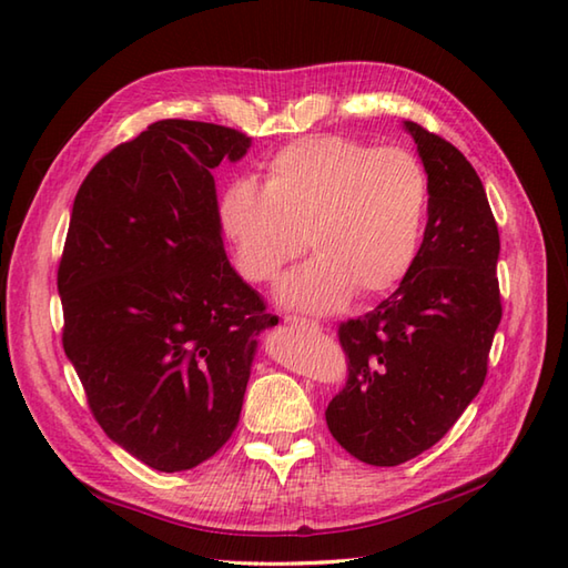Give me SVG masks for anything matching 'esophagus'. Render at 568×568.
<instances>
[{
	"label": "esophagus",
	"instance_id": "obj_1",
	"mask_svg": "<svg viewBox=\"0 0 568 568\" xmlns=\"http://www.w3.org/2000/svg\"><path fill=\"white\" fill-rule=\"evenodd\" d=\"M285 322L291 324V327H297V329H317V324H315V322L303 320V317H293V315H287V317H285Z\"/></svg>",
	"mask_w": 568,
	"mask_h": 568
}]
</instances>
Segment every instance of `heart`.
<instances>
[{
  "mask_svg": "<svg viewBox=\"0 0 568 568\" xmlns=\"http://www.w3.org/2000/svg\"><path fill=\"white\" fill-rule=\"evenodd\" d=\"M427 202V173L409 151L310 136L263 165V190L248 180L226 185L216 212L251 283H273L307 239L315 258L285 277L277 297L300 312H334L354 295L368 303L405 281Z\"/></svg>",
  "mask_w": 568,
  "mask_h": 568,
  "instance_id": "heart-1",
  "label": "heart"
}]
</instances>
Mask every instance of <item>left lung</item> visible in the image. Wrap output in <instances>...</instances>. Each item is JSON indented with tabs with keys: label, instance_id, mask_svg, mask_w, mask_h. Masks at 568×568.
<instances>
[{
	"label": "left lung",
	"instance_id": "obj_1",
	"mask_svg": "<svg viewBox=\"0 0 568 568\" xmlns=\"http://www.w3.org/2000/svg\"><path fill=\"white\" fill-rule=\"evenodd\" d=\"M429 183L425 239L400 287L339 324L348 378L327 407L332 437L358 462L397 466L437 444L488 373L503 317L500 236L466 155L415 122Z\"/></svg>",
	"mask_w": 568,
	"mask_h": 568
}]
</instances>
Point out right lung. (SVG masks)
<instances>
[{"mask_svg":"<svg viewBox=\"0 0 568 568\" xmlns=\"http://www.w3.org/2000/svg\"><path fill=\"white\" fill-rule=\"evenodd\" d=\"M236 129L163 119L119 143L72 202L58 293L63 348L106 437L165 474L222 449L258 334L275 327L226 258L212 171Z\"/></svg>","mask_w":568,"mask_h":568,"instance_id":"1","label":"right lung"}]
</instances>
